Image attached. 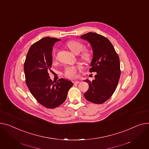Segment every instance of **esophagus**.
Returning <instances> with one entry per match:
<instances>
[{
	"label": "esophagus",
	"mask_w": 149,
	"mask_h": 149,
	"mask_svg": "<svg viewBox=\"0 0 149 149\" xmlns=\"http://www.w3.org/2000/svg\"><path fill=\"white\" fill-rule=\"evenodd\" d=\"M73 83H74V84H78V83H80V81H73Z\"/></svg>",
	"instance_id": "1"
}]
</instances>
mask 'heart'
<instances>
[{
  "instance_id": "obj_1",
  "label": "heart",
  "mask_w": 149,
  "mask_h": 149,
  "mask_svg": "<svg viewBox=\"0 0 149 149\" xmlns=\"http://www.w3.org/2000/svg\"><path fill=\"white\" fill-rule=\"evenodd\" d=\"M66 46L71 49V50L75 54H79L81 52L80 57L85 61H89L92 58V53L87 49H84V45L80 41L71 40L66 42ZM57 53V49L54 48L52 52V56L53 58H56ZM83 68L81 65L68 66L65 68L64 71L65 76L69 79L75 78L77 76V72L79 70H81Z\"/></svg>"
}]
</instances>
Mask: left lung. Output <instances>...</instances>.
Returning a JSON list of instances; mask_svg holds the SVG:
<instances>
[{"mask_svg": "<svg viewBox=\"0 0 149 149\" xmlns=\"http://www.w3.org/2000/svg\"><path fill=\"white\" fill-rule=\"evenodd\" d=\"M91 43L93 52L91 72H96L92 81L85 80L89 87L84 93L86 100L101 104L114 93L120 77V60L115 49L108 39L100 34L88 32L81 36Z\"/></svg>", "mask_w": 149, "mask_h": 149, "instance_id": "left-lung-1", "label": "left lung"}]
</instances>
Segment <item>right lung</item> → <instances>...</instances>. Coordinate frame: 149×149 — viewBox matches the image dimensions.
I'll use <instances>...</instances> for the list:
<instances>
[{"label":"right lung","mask_w":149,"mask_h":149,"mask_svg":"<svg viewBox=\"0 0 149 149\" xmlns=\"http://www.w3.org/2000/svg\"><path fill=\"white\" fill-rule=\"evenodd\" d=\"M61 39L45 37L30 47L24 64L26 83L36 100L48 108L62 104L73 83L61 78L54 83L48 71L52 65L53 45Z\"/></svg>","instance_id":"right-lung-1"}]
</instances>
